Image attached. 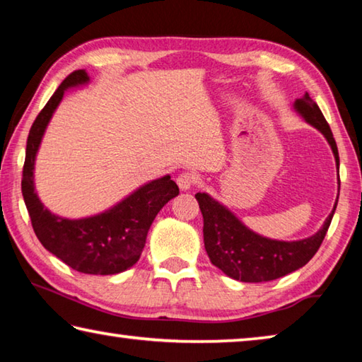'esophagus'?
I'll return each mask as SVG.
<instances>
[{"label": "esophagus", "instance_id": "34e87169", "mask_svg": "<svg viewBox=\"0 0 362 362\" xmlns=\"http://www.w3.org/2000/svg\"><path fill=\"white\" fill-rule=\"evenodd\" d=\"M196 182H198V179H196V175L193 173H182L177 177V185H179L182 192H187V189L196 185Z\"/></svg>", "mask_w": 362, "mask_h": 362}]
</instances>
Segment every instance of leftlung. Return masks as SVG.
<instances>
[{"label":"left lung","instance_id":"left-lung-1","mask_svg":"<svg viewBox=\"0 0 362 362\" xmlns=\"http://www.w3.org/2000/svg\"><path fill=\"white\" fill-rule=\"evenodd\" d=\"M293 110L326 137L339 169L340 159L335 139L317 103L305 93L302 99L293 102ZM194 198L198 199L204 218V247L212 265L222 269L226 276L243 283L273 281L306 265L320 249L339 201L337 196L332 212L315 235L298 241H278L247 228L228 207L211 194L196 193Z\"/></svg>","mask_w":362,"mask_h":362}]
</instances>
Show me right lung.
<instances>
[{
  "mask_svg": "<svg viewBox=\"0 0 362 362\" xmlns=\"http://www.w3.org/2000/svg\"><path fill=\"white\" fill-rule=\"evenodd\" d=\"M88 83L86 70L73 71L36 116L27 139L22 194L35 235L49 252L79 273L118 274L136 265L153 220L179 194V187L164 175L134 189L110 209L83 218L60 217L45 207L35 192V161L42 136L65 90Z\"/></svg>",
  "mask_w": 362,
  "mask_h": 362,
  "instance_id": "obj_1",
  "label": "right lung"
}]
</instances>
